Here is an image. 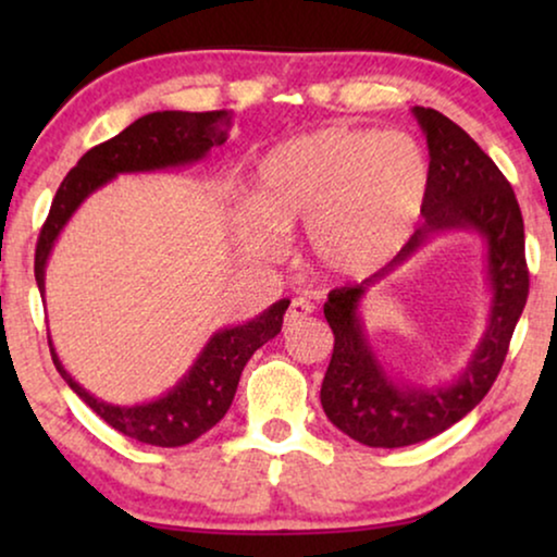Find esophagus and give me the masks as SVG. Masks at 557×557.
<instances>
[{
  "instance_id": "34e87169",
  "label": "esophagus",
  "mask_w": 557,
  "mask_h": 557,
  "mask_svg": "<svg viewBox=\"0 0 557 557\" xmlns=\"http://www.w3.org/2000/svg\"><path fill=\"white\" fill-rule=\"evenodd\" d=\"M311 311H314V307L307 299H294L292 304H288V311H286V322L288 324H296L301 322V319H307Z\"/></svg>"
}]
</instances>
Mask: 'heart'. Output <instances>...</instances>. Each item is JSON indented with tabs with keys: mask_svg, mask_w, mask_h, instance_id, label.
<instances>
[{
	"mask_svg": "<svg viewBox=\"0 0 557 557\" xmlns=\"http://www.w3.org/2000/svg\"><path fill=\"white\" fill-rule=\"evenodd\" d=\"M429 189V159L403 132L326 126L273 147L238 218L248 256L276 258L307 225V253L330 278H362L406 246Z\"/></svg>",
	"mask_w": 557,
	"mask_h": 557,
	"instance_id": "1",
	"label": "heart"
}]
</instances>
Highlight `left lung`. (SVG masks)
Segmentation results:
<instances>
[{
	"mask_svg": "<svg viewBox=\"0 0 557 557\" xmlns=\"http://www.w3.org/2000/svg\"><path fill=\"white\" fill-rule=\"evenodd\" d=\"M413 116L423 128L431 157L423 223L383 271L362 284L334 288L324 304L334 352L322 383V408L342 433L372 448L421 444L474 410L499 375L530 292L522 212L505 174L444 113L413 106ZM451 230L476 232L485 240L493 294L487 330L468 370L454 384L433 388L398 384L367 337L361 299L370 285L409 260L433 234Z\"/></svg>",
	"mask_w": 557,
	"mask_h": 557,
	"instance_id": "1",
	"label": "left lung"
}]
</instances>
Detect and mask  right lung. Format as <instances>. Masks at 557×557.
Listing matches in <instances>:
<instances>
[{"mask_svg": "<svg viewBox=\"0 0 557 557\" xmlns=\"http://www.w3.org/2000/svg\"><path fill=\"white\" fill-rule=\"evenodd\" d=\"M231 124L233 116L227 111H154L136 119L132 126H126L113 139L86 151L78 159V164L67 172L63 185L58 187L55 200L50 205V215L45 220L40 238H37L35 281L42 299L45 265H48L52 246H55L67 220L73 218V212L86 202V197L109 185L119 174L157 172L200 162L212 147L227 141ZM286 309L288 299H281L250 322L218 330L177 385L159 398L136 403V406H113V403L90 395L63 368L50 334L48 345L52 362H55L65 383L71 385V391L111 429L134 441H141V444L174 448L193 444L195 438H200L212 425L223 421L235 398V391H238L243 368L258 347H263L281 332Z\"/></svg>", "mask_w": 557, "mask_h": 557, "instance_id": "1", "label": "right lung"}]
</instances>
